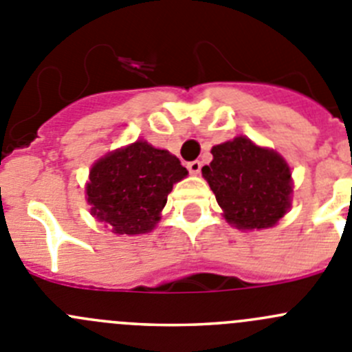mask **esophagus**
Masks as SVG:
<instances>
[{
  "mask_svg": "<svg viewBox=\"0 0 352 352\" xmlns=\"http://www.w3.org/2000/svg\"><path fill=\"white\" fill-rule=\"evenodd\" d=\"M187 170H189L190 173H192V175H199V172H201V162H190V163H187Z\"/></svg>",
  "mask_w": 352,
  "mask_h": 352,
  "instance_id": "esophagus-1",
  "label": "esophagus"
}]
</instances>
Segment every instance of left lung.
<instances>
[{
	"mask_svg": "<svg viewBox=\"0 0 352 352\" xmlns=\"http://www.w3.org/2000/svg\"><path fill=\"white\" fill-rule=\"evenodd\" d=\"M211 155L213 162L201 172L228 223L242 230L268 228L287 213L292 173L277 151L239 135L213 146Z\"/></svg>",
	"mask_w": 352,
	"mask_h": 352,
	"instance_id": "left-lung-1",
	"label": "left lung"
}]
</instances>
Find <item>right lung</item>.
I'll use <instances>...</instances> for the list:
<instances>
[{"instance_id": "1", "label": "right lung", "mask_w": 352, "mask_h": 352, "mask_svg": "<svg viewBox=\"0 0 352 352\" xmlns=\"http://www.w3.org/2000/svg\"><path fill=\"white\" fill-rule=\"evenodd\" d=\"M187 177L179 158L135 141L98 160L85 186L91 214L113 234H146L160 221L173 184Z\"/></svg>"}]
</instances>
